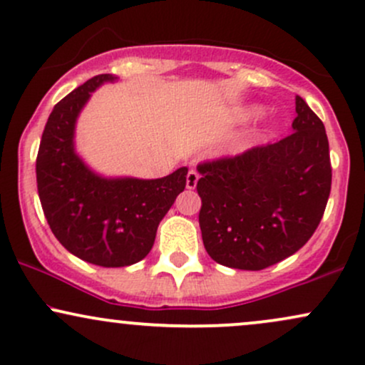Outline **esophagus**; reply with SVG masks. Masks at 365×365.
Returning a JSON list of instances; mask_svg holds the SVG:
<instances>
[{"label": "esophagus", "instance_id": "obj_1", "mask_svg": "<svg viewBox=\"0 0 365 365\" xmlns=\"http://www.w3.org/2000/svg\"><path fill=\"white\" fill-rule=\"evenodd\" d=\"M197 182H199V173L195 170H190L187 173V188L188 190H194L197 187Z\"/></svg>", "mask_w": 365, "mask_h": 365}]
</instances>
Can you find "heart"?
Listing matches in <instances>:
<instances>
[{
    "instance_id": "heart-1",
    "label": "heart",
    "mask_w": 365,
    "mask_h": 365,
    "mask_svg": "<svg viewBox=\"0 0 365 365\" xmlns=\"http://www.w3.org/2000/svg\"><path fill=\"white\" fill-rule=\"evenodd\" d=\"M262 111H264V108L262 106H249L247 108V110H244L240 113V118H255V116H259V115H262Z\"/></svg>"
}]
</instances>
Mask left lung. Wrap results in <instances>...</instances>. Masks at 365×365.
<instances>
[{
    "instance_id": "left-lung-1",
    "label": "left lung",
    "mask_w": 365,
    "mask_h": 365,
    "mask_svg": "<svg viewBox=\"0 0 365 365\" xmlns=\"http://www.w3.org/2000/svg\"><path fill=\"white\" fill-rule=\"evenodd\" d=\"M292 135L235 158L199 165V225L207 254L259 271L290 257L316 232L331 190L322 121L300 96Z\"/></svg>"
}]
</instances>
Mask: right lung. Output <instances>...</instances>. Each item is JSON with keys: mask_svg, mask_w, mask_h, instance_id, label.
<instances>
[{"mask_svg": "<svg viewBox=\"0 0 365 365\" xmlns=\"http://www.w3.org/2000/svg\"><path fill=\"white\" fill-rule=\"evenodd\" d=\"M118 82L96 75L53 108L36 161L37 190L58 242L82 261L123 267L150 252L159 221L187 183V166L163 178L104 177L75 148L77 120L92 92Z\"/></svg>", "mask_w": 365, "mask_h": 365, "instance_id": "1", "label": "right lung"}]
</instances>
